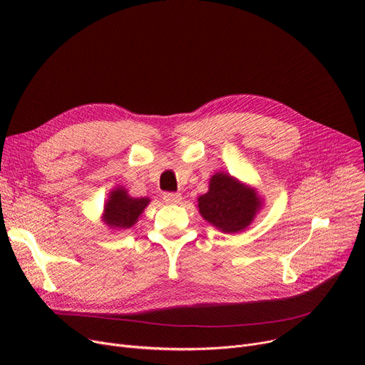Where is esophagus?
<instances>
[{
  "mask_svg": "<svg viewBox=\"0 0 365 365\" xmlns=\"http://www.w3.org/2000/svg\"><path fill=\"white\" fill-rule=\"evenodd\" d=\"M163 200L167 202V204H179L182 201V195L178 194V192H165L163 195Z\"/></svg>",
  "mask_w": 365,
  "mask_h": 365,
  "instance_id": "obj_1",
  "label": "esophagus"
}]
</instances>
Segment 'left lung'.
Here are the masks:
<instances>
[{"mask_svg": "<svg viewBox=\"0 0 365 365\" xmlns=\"http://www.w3.org/2000/svg\"><path fill=\"white\" fill-rule=\"evenodd\" d=\"M262 204L256 187L223 171L210 178L208 192L198 197L202 219L223 234L242 232L252 225Z\"/></svg>", "mask_w": 365, "mask_h": 365, "instance_id": "left-lung-1", "label": "left lung"}]
</instances>
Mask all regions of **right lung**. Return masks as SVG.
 I'll list each match as a JSON object with an SVG mask.
<instances>
[{
	"instance_id": "1",
	"label": "right lung",
	"mask_w": 365,
	"mask_h": 365,
	"mask_svg": "<svg viewBox=\"0 0 365 365\" xmlns=\"http://www.w3.org/2000/svg\"><path fill=\"white\" fill-rule=\"evenodd\" d=\"M149 202L150 200L148 197L134 198L128 195V190L124 186H117L110 190L105 201L102 222L112 231L130 229L138 223Z\"/></svg>"
}]
</instances>
